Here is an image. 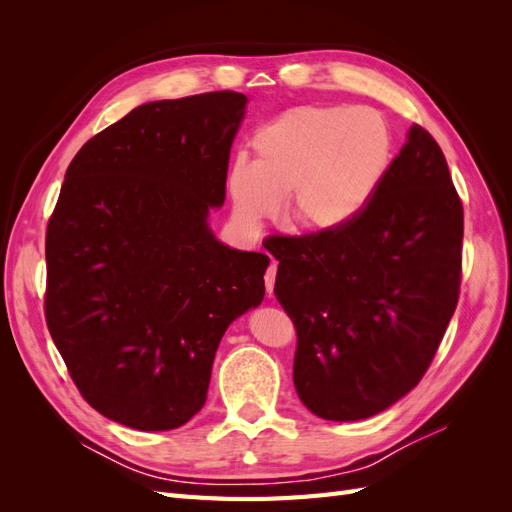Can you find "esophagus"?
Listing matches in <instances>:
<instances>
[{
  "label": "esophagus",
  "instance_id": "1",
  "mask_svg": "<svg viewBox=\"0 0 512 512\" xmlns=\"http://www.w3.org/2000/svg\"><path fill=\"white\" fill-rule=\"evenodd\" d=\"M275 275H277V265H275V262H271V267H269V269H267V273H265V288H267V294H269V297L273 294Z\"/></svg>",
  "mask_w": 512,
  "mask_h": 512
}]
</instances>
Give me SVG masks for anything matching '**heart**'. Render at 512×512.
Masks as SVG:
<instances>
[{
    "label": "heart",
    "instance_id": "b5f03b06",
    "mask_svg": "<svg viewBox=\"0 0 512 512\" xmlns=\"http://www.w3.org/2000/svg\"><path fill=\"white\" fill-rule=\"evenodd\" d=\"M252 151V164L237 162L228 173L237 220L254 228L286 196L290 228L327 235L374 198L393 162V136L371 108L303 104L258 128Z\"/></svg>",
    "mask_w": 512,
    "mask_h": 512
}]
</instances>
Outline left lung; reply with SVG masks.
Listing matches in <instances>:
<instances>
[{
    "label": "left lung",
    "mask_w": 512,
    "mask_h": 512,
    "mask_svg": "<svg viewBox=\"0 0 512 512\" xmlns=\"http://www.w3.org/2000/svg\"><path fill=\"white\" fill-rule=\"evenodd\" d=\"M461 241V198L421 126L348 226L273 239L275 297L297 329L292 380L307 410L361 421L421 382L459 301Z\"/></svg>",
    "instance_id": "8db88e82"
}]
</instances>
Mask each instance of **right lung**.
Instances as JSON below:
<instances>
[{
  "label": "right lung",
  "mask_w": 512,
  "mask_h": 512,
  "mask_svg": "<svg viewBox=\"0 0 512 512\" xmlns=\"http://www.w3.org/2000/svg\"><path fill=\"white\" fill-rule=\"evenodd\" d=\"M245 104L237 91L143 104L66 170L46 226V327L83 399L126 427L188 423L228 324L265 297L269 256L207 226Z\"/></svg>",
  "instance_id": "1"
}]
</instances>
